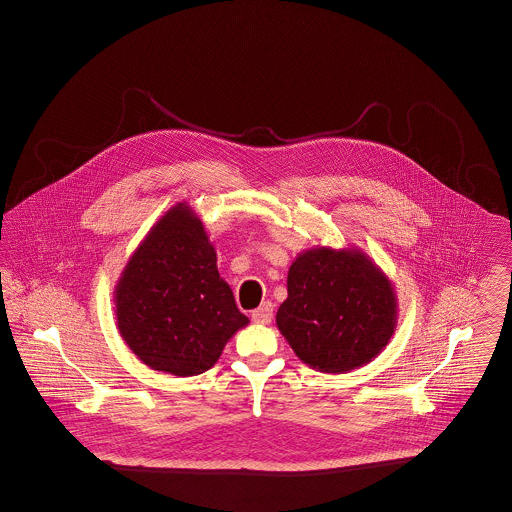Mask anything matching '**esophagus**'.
Masks as SVG:
<instances>
[{
  "instance_id": "esophagus-1",
  "label": "esophagus",
  "mask_w": 512,
  "mask_h": 512,
  "mask_svg": "<svg viewBox=\"0 0 512 512\" xmlns=\"http://www.w3.org/2000/svg\"><path fill=\"white\" fill-rule=\"evenodd\" d=\"M272 311H274L272 303H270V301H265V303H261V307H259V309H255V311L251 313V318H253V322H257V324H270V320H272Z\"/></svg>"
}]
</instances>
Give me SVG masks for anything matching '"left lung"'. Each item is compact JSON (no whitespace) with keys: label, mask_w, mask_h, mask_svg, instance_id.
I'll use <instances>...</instances> for the list:
<instances>
[{"label":"left lung","mask_w":512,"mask_h":512,"mask_svg":"<svg viewBox=\"0 0 512 512\" xmlns=\"http://www.w3.org/2000/svg\"><path fill=\"white\" fill-rule=\"evenodd\" d=\"M276 326L305 365L343 374L368 365L390 343L397 295L365 251L315 245L288 270Z\"/></svg>","instance_id":"1"}]
</instances>
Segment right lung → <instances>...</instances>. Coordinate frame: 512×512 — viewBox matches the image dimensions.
<instances>
[{
  "mask_svg": "<svg viewBox=\"0 0 512 512\" xmlns=\"http://www.w3.org/2000/svg\"><path fill=\"white\" fill-rule=\"evenodd\" d=\"M122 340L144 365L195 376L249 324L220 278L217 251L194 209L171 207L136 247L115 286Z\"/></svg>",
  "mask_w": 512,
  "mask_h": 512,
  "instance_id": "1",
  "label": "right lung"
}]
</instances>
